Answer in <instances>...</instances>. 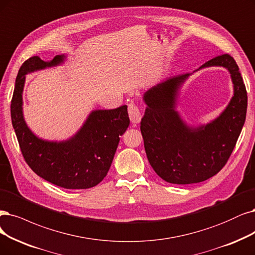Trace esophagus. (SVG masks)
Returning a JSON list of instances; mask_svg holds the SVG:
<instances>
[{"mask_svg": "<svg viewBox=\"0 0 255 255\" xmlns=\"http://www.w3.org/2000/svg\"><path fill=\"white\" fill-rule=\"evenodd\" d=\"M128 115L132 124H137L140 121V111L138 106L134 103L128 104Z\"/></svg>", "mask_w": 255, "mask_h": 255, "instance_id": "obj_1", "label": "esophagus"}]
</instances>
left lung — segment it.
I'll return each instance as SVG.
<instances>
[{"instance_id":"1","label":"left lung","mask_w":255,"mask_h":255,"mask_svg":"<svg viewBox=\"0 0 255 255\" xmlns=\"http://www.w3.org/2000/svg\"><path fill=\"white\" fill-rule=\"evenodd\" d=\"M227 69L233 97L221 115L206 125H187L176 110L178 92L192 73L167 78L143 96L147 105L140 121L147 158L164 181L187 185L204 182L227 163L246 120L247 91L239 66L229 54L219 55L199 69ZM193 71V72H195Z\"/></svg>"}]
</instances>
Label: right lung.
Here are the masks:
<instances>
[{"label":"right lung","mask_w":255,"mask_h":255,"mask_svg":"<svg viewBox=\"0 0 255 255\" xmlns=\"http://www.w3.org/2000/svg\"><path fill=\"white\" fill-rule=\"evenodd\" d=\"M65 54L45 62L32 56L23 63L11 100V122L22 154L33 172L47 182L66 189H88L101 183L111 166L120 136L129 126L127 106L93 110L78 132L68 139L45 140L27 126L23 115L26 74L64 63Z\"/></svg>","instance_id":"obj_1"}]
</instances>
